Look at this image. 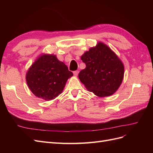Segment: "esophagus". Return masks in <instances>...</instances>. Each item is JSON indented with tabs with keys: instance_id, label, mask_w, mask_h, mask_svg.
<instances>
[{
	"instance_id": "1",
	"label": "esophagus",
	"mask_w": 153,
	"mask_h": 153,
	"mask_svg": "<svg viewBox=\"0 0 153 153\" xmlns=\"http://www.w3.org/2000/svg\"><path fill=\"white\" fill-rule=\"evenodd\" d=\"M78 73H79V71H73L74 75H75V76H77V75H78Z\"/></svg>"
}]
</instances>
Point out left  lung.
<instances>
[{"mask_svg":"<svg viewBox=\"0 0 153 153\" xmlns=\"http://www.w3.org/2000/svg\"><path fill=\"white\" fill-rule=\"evenodd\" d=\"M85 68L78 78L89 91L100 97L109 96L116 91L124 77V65L108 47L99 43L81 57Z\"/></svg>","mask_w":153,"mask_h":153,"instance_id":"left-lung-1","label":"left lung"}]
</instances>
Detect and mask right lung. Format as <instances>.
Here are the masks:
<instances>
[{"label":"right lung","mask_w":153,"mask_h":153,"mask_svg":"<svg viewBox=\"0 0 153 153\" xmlns=\"http://www.w3.org/2000/svg\"><path fill=\"white\" fill-rule=\"evenodd\" d=\"M73 73L54 55H43L32 64L26 75L30 90L36 96L47 101L55 99L62 92Z\"/></svg>","instance_id":"right-lung-1"}]
</instances>
